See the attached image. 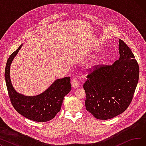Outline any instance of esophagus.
Instances as JSON below:
<instances>
[{
    "label": "esophagus",
    "mask_w": 146,
    "mask_h": 146,
    "mask_svg": "<svg viewBox=\"0 0 146 146\" xmlns=\"http://www.w3.org/2000/svg\"><path fill=\"white\" fill-rule=\"evenodd\" d=\"M72 85L74 89H76L79 87L80 82L77 78H74L72 80Z\"/></svg>",
    "instance_id": "obj_1"
}]
</instances>
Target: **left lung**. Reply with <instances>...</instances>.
Instances as JSON below:
<instances>
[{
  "instance_id": "obj_1",
  "label": "left lung",
  "mask_w": 146,
  "mask_h": 146,
  "mask_svg": "<svg viewBox=\"0 0 146 146\" xmlns=\"http://www.w3.org/2000/svg\"><path fill=\"white\" fill-rule=\"evenodd\" d=\"M119 58L112 65H98L83 85L85 106L97 119H108L124 112L139 78V66L128 45L119 40Z\"/></svg>"
}]
</instances>
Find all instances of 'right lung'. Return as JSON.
<instances>
[{
  "instance_id": "obj_1",
  "label": "right lung",
  "mask_w": 146,
  "mask_h": 146,
  "mask_svg": "<svg viewBox=\"0 0 146 146\" xmlns=\"http://www.w3.org/2000/svg\"><path fill=\"white\" fill-rule=\"evenodd\" d=\"M21 47L22 45L11 54L5 67V78L11 102L15 110L24 117L36 122L48 121L60 111L64 96L71 90L70 78L56 80L47 90L36 96H27L18 93L11 81L10 67Z\"/></svg>"
}]
</instances>
